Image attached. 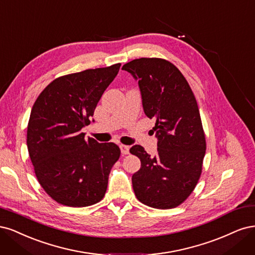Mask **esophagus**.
<instances>
[{
	"mask_svg": "<svg viewBox=\"0 0 255 255\" xmlns=\"http://www.w3.org/2000/svg\"><path fill=\"white\" fill-rule=\"evenodd\" d=\"M120 148H121V152H122L123 154H128V153H129V146L121 144V145H120Z\"/></svg>",
	"mask_w": 255,
	"mask_h": 255,
	"instance_id": "obj_1",
	"label": "esophagus"
}]
</instances>
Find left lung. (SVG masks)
I'll use <instances>...</instances> for the list:
<instances>
[{
  "mask_svg": "<svg viewBox=\"0 0 255 255\" xmlns=\"http://www.w3.org/2000/svg\"><path fill=\"white\" fill-rule=\"evenodd\" d=\"M138 83L144 113L153 119L157 154L142 146L130 152L141 160L132 176L136 198L155 209H171L193 192L201 175L205 137L196 98L174 64L160 58H139L123 65Z\"/></svg>",
  "mask_w": 255,
  "mask_h": 255,
  "instance_id": "8db88e82",
  "label": "left lung"
}]
</instances>
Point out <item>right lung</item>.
Segmentation results:
<instances>
[{
    "mask_svg": "<svg viewBox=\"0 0 255 255\" xmlns=\"http://www.w3.org/2000/svg\"><path fill=\"white\" fill-rule=\"evenodd\" d=\"M121 63L55 79L38 96L27 127V149L39 183L68 207H88L103 199L110 170L121 154L114 143L86 138L81 129Z\"/></svg>",
    "mask_w": 255,
    "mask_h": 255,
    "instance_id": "1",
    "label": "right lung"
}]
</instances>
